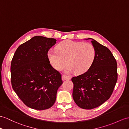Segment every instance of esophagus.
I'll list each match as a JSON object with an SVG mask.
<instances>
[{
    "label": "esophagus",
    "instance_id": "esophagus-1",
    "mask_svg": "<svg viewBox=\"0 0 129 129\" xmlns=\"http://www.w3.org/2000/svg\"><path fill=\"white\" fill-rule=\"evenodd\" d=\"M71 79V77L68 75H66L63 74L62 75V80H70Z\"/></svg>",
    "mask_w": 129,
    "mask_h": 129
}]
</instances>
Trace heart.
<instances>
[{
  "mask_svg": "<svg viewBox=\"0 0 129 129\" xmlns=\"http://www.w3.org/2000/svg\"><path fill=\"white\" fill-rule=\"evenodd\" d=\"M96 56V50L91 44L68 40L58 45L57 50H50L48 57L56 70H60L66 64V73L75 72L83 73L91 66Z\"/></svg>",
  "mask_w": 129,
  "mask_h": 129,
  "instance_id": "1",
  "label": "heart"
}]
</instances>
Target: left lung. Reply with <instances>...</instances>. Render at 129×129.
I'll return each mask as SVG.
<instances>
[{
	"label": "left lung",
	"instance_id": "obj_1",
	"mask_svg": "<svg viewBox=\"0 0 129 129\" xmlns=\"http://www.w3.org/2000/svg\"><path fill=\"white\" fill-rule=\"evenodd\" d=\"M91 39L96 50L93 63L84 73L72 78L74 101L80 108L85 109L96 108L108 100L118 79L117 63L112 53Z\"/></svg>",
	"mask_w": 129,
	"mask_h": 129
}]
</instances>
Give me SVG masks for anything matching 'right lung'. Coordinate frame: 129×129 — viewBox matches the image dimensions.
I'll return each instance as SVG.
<instances>
[{"label": "right lung", "mask_w": 129, "mask_h": 129, "mask_svg": "<svg viewBox=\"0 0 129 129\" xmlns=\"http://www.w3.org/2000/svg\"><path fill=\"white\" fill-rule=\"evenodd\" d=\"M56 40L33 37L18 47L11 63L12 89L28 107L50 108L56 101L63 81L61 74L50 63L48 52Z\"/></svg>", "instance_id": "obj_1"}]
</instances>
